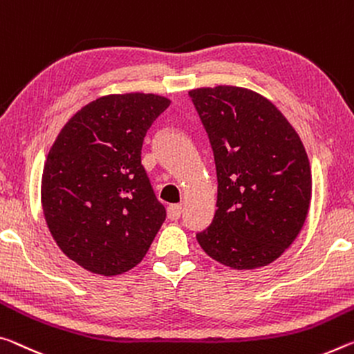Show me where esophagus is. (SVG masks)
I'll return each mask as SVG.
<instances>
[{
    "label": "esophagus",
    "instance_id": "obj_1",
    "mask_svg": "<svg viewBox=\"0 0 354 354\" xmlns=\"http://www.w3.org/2000/svg\"><path fill=\"white\" fill-rule=\"evenodd\" d=\"M181 214H183L181 205H170V206H168L167 216H168V218H170V221H178V218L181 217Z\"/></svg>",
    "mask_w": 354,
    "mask_h": 354
}]
</instances>
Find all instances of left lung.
Masks as SVG:
<instances>
[{
	"label": "left lung",
	"mask_w": 354,
	"mask_h": 354,
	"mask_svg": "<svg viewBox=\"0 0 354 354\" xmlns=\"http://www.w3.org/2000/svg\"><path fill=\"white\" fill-rule=\"evenodd\" d=\"M189 96L209 137L218 183L214 217L197 233L198 244L238 271L266 266L293 244L310 207L304 145L282 111L252 89L217 85Z\"/></svg>",
	"instance_id": "obj_1"
}]
</instances>
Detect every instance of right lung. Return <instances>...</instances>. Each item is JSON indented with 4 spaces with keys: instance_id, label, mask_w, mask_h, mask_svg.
Here are the masks:
<instances>
[{
    "instance_id": "1",
    "label": "right lung",
    "mask_w": 354,
    "mask_h": 354,
    "mask_svg": "<svg viewBox=\"0 0 354 354\" xmlns=\"http://www.w3.org/2000/svg\"><path fill=\"white\" fill-rule=\"evenodd\" d=\"M171 100L109 94L72 115L48 151L41 201L61 252L105 277L136 268L165 221L142 165L148 129Z\"/></svg>"
}]
</instances>
